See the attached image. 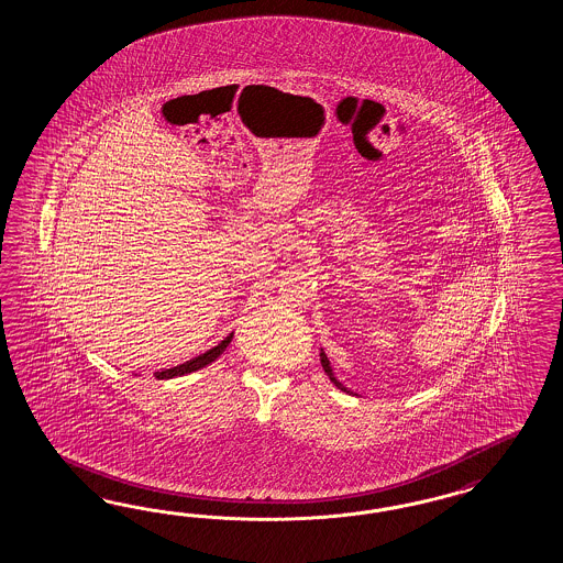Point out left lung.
I'll use <instances>...</instances> for the list:
<instances>
[{
	"instance_id": "left-lung-1",
	"label": "left lung",
	"mask_w": 563,
	"mask_h": 563,
	"mask_svg": "<svg viewBox=\"0 0 563 563\" xmlns=\"http://www.w3.org/2000/svg\"><path fill=\"white\" fill-rule=\"evenodd\" d=\"M320 361H322V367H324V372L325 374H328V377H330V379H332V382H334V384H336V386H339L341 390H344V393H349V390H346V388L342 386L341 382H339V379L334 377V374H332V367H330V361H328V357H325L324 351L320 353Z\"/></svg>"
}]
</instances>
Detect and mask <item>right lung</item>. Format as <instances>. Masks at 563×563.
Wrapping results in <instances>:
<instances>
[{
  "label": "right lung",
  "instance_id": "add662e5",
  "mask_svg": "<svg viewBox=\"0 0 563 563\" xmlns=\"http://www.w3.org/2000/svg\"><path fill=\"white\" fill-rule=\"evenodd\" d=\"M233 339V334H229L224 341L219 342L217 346H212L210 351H206L202 355H198V357L189 358L186 363H181V365H177V367H170V369H163V372H156L154 377L156 379H169V377H177V375H186L191 374V372H198V369H202L206 367L208 363H212L214 358L221 357L222 351L229 346V342Z\"/></svg>",
  "mask_w": 563,
  "mask_h": 563
}]
</instances>
